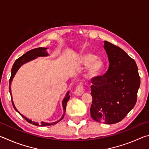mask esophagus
I'll use <instances>...</instances> for the list:
<instances>
[{
  "label": "esophagus",
  "instance_id": "34e87169",
  "mask_svg": "<svg viewBox=\"0 0 149 149\" xmlns=\"http://www.w3.org/2000/svg\"><path fill=\"white\" fill-rule=\"evenodd\" d=\"M84 85H83L81 84H78L77 86L76 87V89H75L74 91V94L77 96H80L84 93Z\"/></svg>",
  "mask_w": 149,
  "mask_h": 149
}]
</instances>
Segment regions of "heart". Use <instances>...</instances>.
Wrapping results in <instances>:
<instances>
[{"label":"heart","instance_id":"1","mask_svg":"<svg viewBox=\"0 0 149 149\" xmlns=\"http://www.w3.org/2000/svg\"><path fill=\"white\" fill-rule=\"evenodd\" d=\"M79 62L81 64L87 65L86 74L89 78H95L101 74L104 69V62L96 54L88 52L80 57Z\"/></svg>","mask_w":149,"mask_h":149}]
</instances>
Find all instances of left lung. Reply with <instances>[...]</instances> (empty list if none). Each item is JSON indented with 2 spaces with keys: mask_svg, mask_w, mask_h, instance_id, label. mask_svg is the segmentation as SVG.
<instances>
[{
  "mask_svg": "<svg viewBox=\"0 0 149 149\" xmlns=\"http://www.w3.org/2000/svg\"><path fill=\"white\" fill-rule=\"evenodd\" d=\"M109 68L102 76L92 78L91 116L98 122H120L135 107L140 77L135 60L121 48L104 41Z\"/></svg>",
  "mask_w": 149,
  "mask_h": 149,
  "instance_id": "8db88e82",
  "label": "left lung"
}]
</instances>
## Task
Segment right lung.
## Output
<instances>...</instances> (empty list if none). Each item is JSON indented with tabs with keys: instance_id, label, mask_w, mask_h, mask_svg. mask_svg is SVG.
Instances as JSON below:
<instances>
[{
	"instance_id": "right-lung-1",
	"label": "right lung",
	"mask_w": 149,
	"mask_h": 149,
	"mask_svg": "<svg viewBox=\"0 0 149 149\" xmlns=\"http://www.w3.org/2000/svg\"><path fill=\"white\" fill-rule=\"evenodd\" d=\"M47 49V48H43V47H39V48H37V49H32L31 50H29V51L27 52L26 54H24L22 55V56H20L19 58H17L16 61H15L14 64L12 65V71H11V76L10 78V82H9V91L10 93V95H11V99H12V105H13V107L15 110H16L17 112L19 113V114L22 116V118H24L25 120H26L27 122H29L30 123H33V124L35 125H38V126H42V127H44V126H49V125H54L57 123L58 122H59L60 121H61L63 118H64V114H65V107H66V104H67V102L68 101V100L70 99V95H69V93L70 91L66 93V95H65V97H64V100H63L62 101V107H63V109L64 110V114H63L62 118H60L59 120L56 121V122H52V123H47V122H41V123H38L37 122H34L31 121V120H29L28 118H27L26 117H25L24 116H23L22 114H20L19 112V111L16 109V107L14 106V104L13 102V100H12V93H11V83H12V81L13 79V78L14 77V75H16V72H17V70H19V68L20 67L22 66V65L25 63L26 62H28L29 61H31V60H33L36 58L37 57H39V56H49V54L47 53V52L46 51Z\"/></svg>"
}]
</instances>
